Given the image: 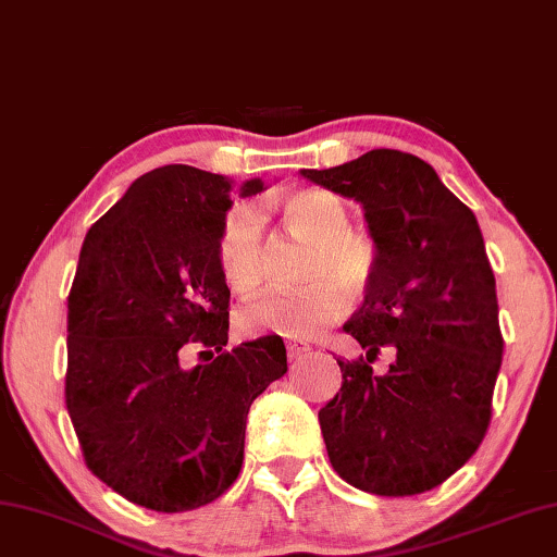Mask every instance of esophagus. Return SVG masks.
Masks as SVG:
<instances>
[{
	"instance_id": "obj_1",
	"label": "esophagus",
	"mask_w": 557,
	"mask_h": 557,
	"mask_svg": "<svg viewBox=\"0 0 557 557\" xmlns=\"http://www.w3.org/2000/svg\"><path fill=\"white\" fill-rule=\"evenodd\" d=\"M307 351H310V347H307V344H297V342H289L287 344V357L289 359H299V357H305Z\"/></svg>"
}]
</instances>
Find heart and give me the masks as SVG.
Returning a JSON list of instances; mask_svg holds the SVG:
<instances>
[{"mask_svg": "<svg viewBox=\"0 0 557 557\" xmlns=\"http://www.w3.org/2000/svg\"><path fill=\"white\" fill-rule=\"evenodd\" d=\"M287 231L312 245L305 280L310 285L289 293H268L237 312L247 334H280L312 339L347 312L349 297L374 285L382 247L367 227H355L351 210L337 193L324 188L295 190L280 200ZM218 264L235 293L250 295L264 277L262 215L252 202H240L225 215L218 235Z\"/></svg>", "mask_w": 557, "mask_h": 557, "instance_id": "obj_1", "label": "heart"}]
</instances>
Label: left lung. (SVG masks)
<instances>
[{
  "mask_svg": "<svg viewBox=\"0 0 557 557\" xmlns=\"http://www.w3.org/2000/svg\"><path fill=\"white\" fill-rule=\"evenodd\" d=\"M299 173L357 200L382 247L374 285L344 324L367 359H337L342 389L320 409L330 461L374 496L436 488L481 446L503 359L479 220L426 161L392 148ZM384 346L397 359L379 377L371 361Z\"/></svg>",
  "mask_w": 557,
  "mask_h": 557,
  "instance_id": "obj_1",
  "label": "left lung"
}]
</instances>
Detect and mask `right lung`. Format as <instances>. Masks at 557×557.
I'll return each mask as SVG.
<instances>
[{
  "mask_svg": "<svg viewBox=\"0 0 557 557\" xmlns=\"http://www.w3.org/2000/svg\"><path fill=\"white\" fill-rule=\"evenodd\" d=\"M262 188L163 165L86 233L69 293L66 409L88 471L136 506L183 513L223 496L250 404L287 372L277 334L225 351L220 225L235 193ZM190 343L211 349L208 366L182 364Z\"/></svg>",
  "mask_w": 557,
  "mask_h": 557,
  "instance_id": "add662e5",
  "label": "right lung"
}]
</instances>
